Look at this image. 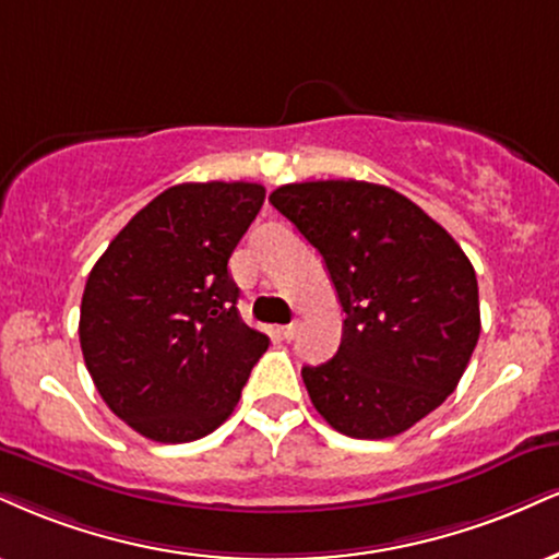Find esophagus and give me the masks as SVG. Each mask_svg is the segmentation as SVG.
<instances>
[{
  "instance_id": "obj_1",
  "label": "esophagus",
  "mask_w": 559,
  "mask_h": 559,
  "mask_svg": "<svg viewBox=\"0 0 559 559\" xmlns=\"http://www.w3.org/2000/svg\"><path fill=\"white\" fill-rule=\"evenodd\" d=\"M281 338H286V341H292L294 335H297V322H288V325H284L281 328Z\"/></svg>"
}]
</instances>
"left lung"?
<instances>
[{"mask_svg": "<svg viewBox=\"0 0 559 559\" xmlns=\"http://www.w3.org/2000/svg\"><path fill=\"white\" fill-rule=\"evenodd\" d=\"M271 203L325 260L344 307L338 354L301 367L341 435L385 440L453 393L479 341V286L459 241L401 192L356 179L284 185Z\"/></svg>", "mask_w": 559, "mask_h": 559, "instance_id": "8db88e82", "label": "left lung"}]
</instances>
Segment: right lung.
Here are the masks:
<instances>
[{
	"mask_svg": "<svg viewBox=\"0 0 559 559\" xmlns=\"http://www.w3.org/2000/svg\"><path fill=\"white\" fill-rule=\"evenodd\" d=\"M265 200L252 181H187L134 213L93 265L80 348L134 432L192 442L239 403L267 335L239 318L228 258Z\"/></svg>",
	"mask_w": 559,
	"mask_h": 559,
	"instance_id": "add662e5",
	"label": "right lung"
}]
</instances>
